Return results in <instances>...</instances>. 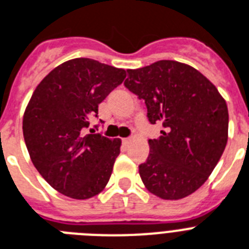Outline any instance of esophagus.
Returning a JSON list of instances; mask_svg holds the SVG:
<instances>
[{
  "mask_svg": "<svg viewBox=\"0 0 249 249\" xmlns=\"http://www.w3.org/2000/svg\"><path fill=\"white\" fill-rule=\"evenodd\" d=\"M129 142H130V138H124V140H123V144H124V146H128Z\"/></svg>",
  "mask_w": 249,
  "mask_h": 249,
  "instance_id": "obj_1",
  "label": "esophagus"
}]
</instances>
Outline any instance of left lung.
Wrapping results in <instances>:
<instances>
[{
    "label": "left lung",
    "instance_id": "left-lung-1",
    "mask_svg": "<svg viewBox=\"0 0 249 249\" xmlns=\"http://www.w3.org/2000/svg\"><path fill=\"white\" fill-rule=\"evenodd\" d=\"M125 86L144 99L151 124L163 126L148 140L140 165L144 187L164 200H178L204 183L222 156L229 133L228 105L203 73L177 60L126 70Z\"/></svg>",
    "mask_w": 249,
    "mask_h": 249
}]
</instances>
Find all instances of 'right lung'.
I'll return each mask as SVG.
<instances>
[{
	"label": "right lung",
	"mask_w": 249,
	"mask_h": 249,
	"mask_svg": "<svg viewBox=\"0 0 249 249\" xmlns=\"http://www.w3.org/2000/svg\"><path fill=\"white\" fill-rule=\"evenodd\" d=\"M125 77L123 68L75 58L54 68L33 91L23 115L25 146L38 173L58 193L85 200L108 183L121 140L85 130L98 105Z\"/></svg>",
	"instance_id": "right-lung-1"
}]
</instances>
